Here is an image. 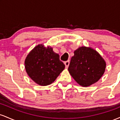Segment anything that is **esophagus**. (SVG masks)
Here are the masks:
<instances>
[{"instance_id":"1","label":"esophagus","mask_w":120,"mask_h":120,"mask_svg":"<svg viewBox=\"0 0 120 120\" xmlns=\"http://www.w3.org/2000/svg\"><path fill=\"white\" fill-rule=\"evenodd\" d=\"M64 64L65 65V68H68L69 67V61H67L64 62Z\"/></svg>"}]
</instances>
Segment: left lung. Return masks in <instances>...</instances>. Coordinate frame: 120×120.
Returning <instances> with one entry per match:
<instances>
[{
    "label": "left lung",
    "instance_id": "left-lung-1",
    "mask_svg": "<svg viewBox=\"0 0 120 120\" xmlns=\"http://www.w3.org/2000/svg\"><path fill=\"white\" fill-rule=\"evenodd\" d=\"M106 63L96 51L81 47L74 51L68 68L69 73L81 86L87 87L102 77Z\"/></svg>",
    "mask_w": 120,
    "mask_h": 120
}]
</instances>
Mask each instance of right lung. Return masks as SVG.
Here are the masks:
<instances>
[{
    "mask_svg": "<svg viewBox=\"0 0 120 120\" xmlns=\"http://www.w3.org/2000/svg\"><path fill=\"white\" fill-rule=\"evenodd\" d=\"M25 67L33 81L41 86H47L55 81L64 69L65 65L52 48L38 45L27 55Z\"/></svg>",
    "mask_w": 120,
    "mask_h": 120,
    "instance_id": "obj_1",
    "label": "right lung"
}]
</instances>
